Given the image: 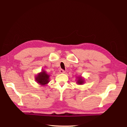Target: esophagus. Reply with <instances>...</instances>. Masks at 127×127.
I'll return each instance as SVG.
<instances>
[{
  "instance_id": "34e87169",
  "label": "esophagus",
  "mask_w": 127,
  "mask_h": 127,
  "mask_svg": "<svg viewBox=\"0 0 127 127\" xmlns=\"http://www.w3.org/2000/svg\"><path fill=\"white\" fill-rule=\"evenodd\" d=\"M59 72L60 73H64V72H65V71H64V69H60V70H59Z\"/></svg>"
}]
</instances>
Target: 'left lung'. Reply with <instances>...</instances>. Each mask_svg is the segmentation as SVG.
Returning a JSON list of instances; mask_svg holds the SVG:
<instances>
[{"label": "left lung", "mask_w": 127, "mask_h": 127, "mask_svg": "<svg viewBox=\"0 0 127 127\" xmlns=\"http://www.w3.org/2000/svg\"><path fill=\"white\" fill-rule=\"evenodd\" d=\"M83 82H84L83 80L81 78V77H79L78 82H77V83H78V84H79V85H81V84H82V83H83Z\"/></svg>", "instance_id": "1"}]
</instances>
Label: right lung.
Masks as SVG:
<instances>
[{
    "mask_svg": "<svg viewBox=\"0 0 127 127\" xmlns=\"http://www.w3.org/2000/svg\"><path fill=\"white\" fill-rule=\"evenodd\" d=\"M49 75L46 73L45 71H42L41 73L39 74L36 77V81L40 85H45L49 82Z\"/></svg>",
    "mask_w": 127,
    "mask_h": 127,
    "instance_id": "1",
    "label": "right lung"
}]
</instances>
